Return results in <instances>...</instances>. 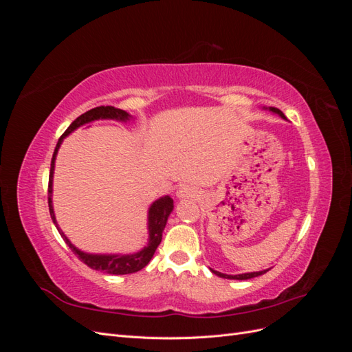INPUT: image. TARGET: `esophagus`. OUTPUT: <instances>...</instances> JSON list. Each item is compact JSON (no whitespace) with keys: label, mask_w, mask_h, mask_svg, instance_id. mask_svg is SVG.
I'll list each match as a JSON object with an SVG mask.
<instances>
[{"label":"esophagus","mask_w":352,"mask_h":352,"mask_svg":"<svg viewBox=\"0 0 352 352\" xmlns=\"http://www.w3.org/2000/svg\"><path fill=\"white\" fill-rule=\"evenodd\" d=\"M176 197H177V198H192V197H195V190L192 189V186L184 185V186H180V188L177 189Z\"/></svg>","instance_id":"34e87169"}]
</instances>
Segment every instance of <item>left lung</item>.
I'll list each match as a JSON object with an SVG mask.
<instances>
[{
    "label": "left lung",
    "mask_w": 352,
    "mask_h": 352,
    "mask_svg": "<svg viewBox=\"0 0 352 352\" xmlns=\"http://www.w3.org/2000/svg\"><path fill=\"white\" fill-rule=\"evenodd\" d=\"M269 110L270 111H273V113H276V114H279L282 119H286L285 117V114L279 110V109H274V107H269ZM212 273L214 274H217V276H220V278H225V279H236V280H247V279H252V278H257V276H261V274H264L265 272H269V270H263V272H252V273H242V274H225V273H220V272H216V270H212V269H210Z\"/></svg>",
    "instance_id": "obj_1"
}]
</instances>
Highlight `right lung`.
<instances>
[{"label": "right lung", "instance_id": "1", "mask_svg": "<svg viewBox=\"0 0 352 352\" xmlns=\"http://www.w3.org/2000/svg\"><path fill=\"white\" fill-rule=\"evenodd\" d=\"M100 119H111V120H120V122H127L132 119V116L129 113H126L124 110L111 107V105H101V107H95L87 113H83L79 116L76 120H74L66 132L61 135V138L57 142V146L54 150V154H52L51 160V168H50V179H48V207H50V214L52 221H54L56 228L58 229L61 238L65 239V242L69 245V248L74 252V255H78V258L83 261L88 267L94 270H100L105 272L109 274H129L140 272L144 269L145 265L151 261L153 255L157 250V247L162 242L163 236V230L166 228L167 219L170 216V212L173 211V199L168 195L158 198L154 201L150 210H148V233H150V238H148V243L144 250L135 254H88L78 250L74 245L67 239V236L63 233V230L57 226V220L54 216V208H52V175H54V163H56V157L58 153V148L63 142L65 138L72 133L73 131H76L78 127H80L85 123H89L94 120H100Z\"/></svg>", "mask_w": 352, "mask_h": 352}]
</instances>
